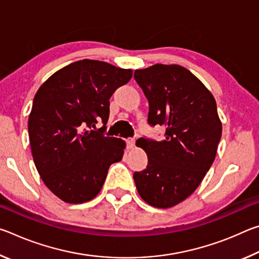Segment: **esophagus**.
Returning a JSON list of instances; mask_svg holds the SVG:
<instances>
[{
    "instance_id": "1",
    "label": "esophagus",
    "mask_w": 259,
    "mask_h": 259,
    "mask_svg": "<svg viewBox=\"0 0 259 259\" xmlns=\"http://www.w3.org/2000/svg\"><path fill=\"white\" fill-rule=\"evenodd\" d=\"M126 146H128V148H130V150H133V148L135 147V144H136V140L135 139H126Z\"/></svg>"
}]
</instances>
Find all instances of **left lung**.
<instances>
[{
    "label": "left lung",
    "mask_w": 259,
    "mask_h": 259,
    "mask_svg": "<svg viewBox=\"0 0 259 259\" xmlns=\"http://www.w3.org/2000/svg\"><path fill=\"white\" fill-rule=\"evenodd\" d=\"M150 105L148 124L162 125L164 138L137 140L148 157L134 174L140 198L155 208H170L188 198L211 166L222 137V122L211 93L179 65L156 64L135 71Z\"/></svg>",
    "instance_id": "8db88e82"
}]
</instances>
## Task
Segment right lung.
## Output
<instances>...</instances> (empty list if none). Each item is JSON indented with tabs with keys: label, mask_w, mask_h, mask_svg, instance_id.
Segmentation results:
<instances>
[{
	"label": "right lung",
	"mask_w": 259,
	"mask_h": 259,
	"mask_svg": "<svg viewBox=\"0 0 259 259\" xmlns=\"http://www.w3.org/2000/svg\"><path fill=\"white\" fill-rule=\"evenodd\" d=\"M133 76L99 60L83 59L57 71L33 100L28 136L35 166L47 187L67 203H83L102 190L109 165L125 143L105 137L109 98ZM98 120L104 125L96 131Z\"/></svg>",
	"instance_id": "right-lung-1"
}]
</instances>
